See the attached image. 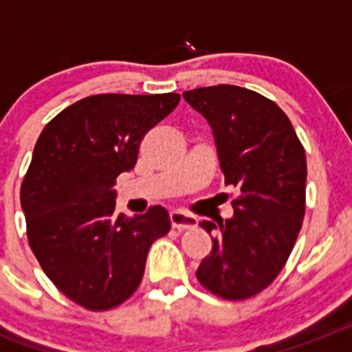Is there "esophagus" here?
<instances>
[{"instance_id": "34e87169", "label": "esophagus", "mask_w": 352, "mask_h": 352, "mask_svg": "<svg viewBox=\"0 0 352 352\" xmlns=\"http://www.w3.org/2000/svg\"><path fill=\"white\" fill-rule=\"evenodd\" d=\"M169 222H171V226L175 229L183 231V229L196 228L197 220L194 216L184 214V212H179V210H171V212H169Z\"/></svg>"}]
</instances>
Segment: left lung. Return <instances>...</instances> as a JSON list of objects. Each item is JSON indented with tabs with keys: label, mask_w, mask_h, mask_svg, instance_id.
Wrapping results in <instances>:
<instances>
[{
	"label": "left lung",
	"mask_w": 352,
	"mask_h": 352,
	"mask_svg": "<svg viewBox=\"0 0 352 352\" xmlns=\"http://www.w3.org/2000/svg\"><path fill=\"white\" fill-rule=\"evenodd\" d=\"M214 138L226 184L239 188L233 216L218 226L212 252L196 276L210 293L242 300L257 295L283 269L304 218L306 153L278 104L236 85L184 91Z\"/></svg>",
	"instance_id": "1"
}]
</instances>
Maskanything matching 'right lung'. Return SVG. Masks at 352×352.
Listing matches in <instances>:
<instances>
[{
	"label": "right lung",
	"instance_id": "1",
	"mask_svg": "<svg viewBox=\"0 0 352 352\" xmlns=\"http://www.w3.org/2000/svg\"><path fill=\"white\" fill-rule=\"evenodd\" d=\"M177 93L93 95L44 126L20 203L41 267L87 309L119 306L138 289L151 244L171 228L168 210L116 214V179L136 166L145 132L175 110Z\"/></svg>",
	"mask_w": 352,
	"mask_h": 352
}]
</instances>
